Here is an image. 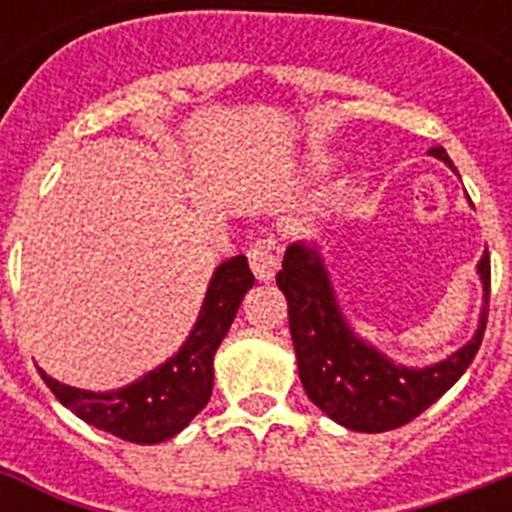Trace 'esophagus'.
<instances>
[{"mask_svg":"<svg viewBox=\"0 0 512 512\" xmlns=\"http://www.w3.org/2000/svg\"><path fill=\"white\" fill-rule=\"evenodd\" d=\"M279 263L281 244L273 236L255 241L252 249H249V265H252V273H255L257 281H271L276 271H279Z\"/></svg>","mask_w":512,"mask_h":512,"instance_id":"obj_1","label":"esophagus"}]
</instances>
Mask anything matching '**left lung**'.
Listing matches in <instances>:
<instances>
[{"label":"left lung","instance_id":"left-lung-1","mask_svg":"<svg viewBox=\"0 0 512 512\" xmlns=\"http://www.w3.org/2000/svg\"><path fill=\"white\" fill-rule=\"evenodd\" d=\"M428 154L457 172L441 146ZM478 276L484 284V308L476 335L444 361L412 369L390 361L350 329L319 249L305 241L289 244L276 284L287 297L289 332L308 398L332 420L358 433H385L412 422L460 380L481 348L492 284L489 252L478 260Z\"/></svg>","mask_w":512,"mask_h":512}]
</instances>
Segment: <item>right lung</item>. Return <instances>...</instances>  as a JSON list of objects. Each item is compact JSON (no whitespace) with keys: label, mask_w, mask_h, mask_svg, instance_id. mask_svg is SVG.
Wrapping results in <instances>:
<instances>
[{"label":"right lung","mask_w":512,"mask_h":512,"mask_svg":"<svg viewBox=\"0 0 512 512\" xmlns=\"http://www.w3.org/2000/svg\"><path fill=\"white\" fill-rule=\"evenodd\" d=\"M252 284L255 276L244 255L217 265L199 319L183 348L132 385L92 393L52 380L42 369L39 374L60 404L68 406L87 425L132 444H162L177 436L207 406L215 380L212 361Z\"/></svg>","instance_id":"1"}]
</instances>
